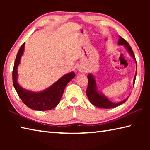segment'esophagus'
<instances>
[{
    "label": "esophagus",
    "instance_id": "esophagus-1",
    "mask_svg": "<svg viewBox=\"0 0 150 150\" xmlns=\"http://www.w3.org/2000/svg\"><path fill=\"white\" fill-rule=\"evenodd\" d=\"M79 71H81V72H84V71H85L84 69H83L82 67H79Z\"/></svg>",
    "mask_w": 150,
    "mask_h": 150
}]
</instances>
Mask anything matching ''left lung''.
Returning <instances> with one entry per match:
<instances>
[{"label": "left lung", "instance_id": "1", "mask_svg": "<svg viewBox=\"0 0 150 150\" xmlns=\"http://www.w3.org/2000/svg\"><path fill=\"white\" fill-rule=\"evenodd\" d=\"M118 44L119 45H124V46L126 47V49L128 50V52L130 53V54L131 55V56L135 59L136 63L135 55L134 54L130 44L127 42L126 40H124L122 37L120 36L119 37ZM136 77V73L134 79V82H133L134 85V83H135ZM87 77H88V87H87V90H86V93H87V97L88 99H89L90 102L92 103L93 105H95L96 106H97V107L101 108H112L116 107V106L122 105V104L125 103L126 101L128 100V97L126 98L125 100H124L122 101H121V102H119L117 103H114L112 102H111V101L109 100L107 98L105 97V96L101 95V94H100L98 92L97 88H96L95 79V78L93 77V76L91 74H89L88 75Z\"/></svg>", "mask_w": 150, "mask_h": 150}]
</instances>
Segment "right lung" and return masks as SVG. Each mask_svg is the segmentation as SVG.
<instances>
[{"label":"right lung","mask_w":150,"mask_h":150,"mask_svg":"<svg viewBox=\"0 0 150 150\" xmlns=\"http://www.w3.org/2000/svg\"><path fill=\"white\" fill-rule=\"evenodd\" d=\"M24 44L25 43L21 45L18 52L12 71V81L15 90L20 99L28 107L39 111L49 110L54 108L59 104L66 85L75 77V73L71 72L63 75L54 85L42 92L34 93L24 89L17 82V67L20 63V58L23 54Z\"/></svg>","instance_id":"obj_1"}]
</instances>
